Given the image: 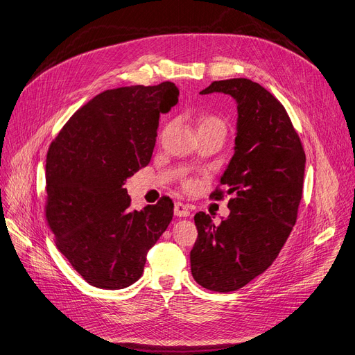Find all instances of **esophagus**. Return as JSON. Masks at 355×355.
<instances>
[{
	"label": "esophagus",
	"mask_w": 355,
	"mask_h": 355,
	"mask_svg": "<svg viewBox=\"0 0 355 355\" xmlns=\"http://www.w3.org/2000/svg\"><path fill=\"white\" fill-rule=\"evenodd\" d=\"M174 214H175V216H178V218H187V216H190V209H189L187 205L178 202V203H175V206H174Z\"/></svg>",
	"instance_id": "obj_1"
}]
</instances>
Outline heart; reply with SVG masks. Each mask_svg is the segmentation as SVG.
<instances>
[{
	"label": "heart",
	"instance_id": "heart-1",
	"mask_svg": "<svg viewBox=\"0 0 355 355\" xmlns=\"http://www.w3.org/2000/svg\"><path fill=\"white\" fill-rule=\"evenodd\" d=\"M209 125L224 127V123H222V120H219L218 116H214V115H203V116L199 118V128L209 127ZM224 128H225V127H224Z\"/></svg>",
	"mask_w": 355,
	"mask_h": 355
}]
</instances>
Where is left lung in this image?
Instances as JSON below:
<instances>
[{"mask_svg": "<svg viewBox=\"0 0 355 355\" xmlns=\"http://www.w3.org/2000/svg\"><path fill=\"white\" fill-rule=\"evenodd\" d=\"M209 94L230 95L237 103L234 156L219 180L232 198L219 225L205 212L194 215L199 235L190 263L199 285L231 293L273 263L295 225L306 153L282 103L263 86L230 78L200 92Z\"/></svg>", "mask_w": 355, "mask_h": 355, "instance_id": "left-lung-1", "label": "left lung"}]
</instances>
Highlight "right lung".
<instances>
[{"label":"right lung","instance_id":"obj_1","mask_svg":"<svg viewBox=\"0 0 355 355\" xmlns=\"http://www.w3.org/2000/svg\"><path fill=\"white\" fill-rule=\"evenodd\" d=\"M178 102L173 82L105 90L78 110L46 156V219L58 250L102 290L140 279L174 203L131 211L127 178L150 162L159 116Z\"/></svg>","mask_w":355,"mask_h":355}]
</instances>
